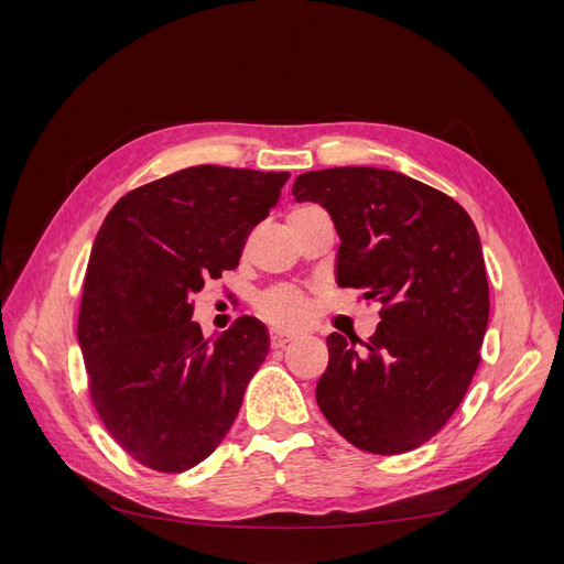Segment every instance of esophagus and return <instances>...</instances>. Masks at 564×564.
<instances>
[{
  "label": "esophagus",
  "mask_w": 564,
  "mask_h": 564,
  "mask_svg": "<svg viewBox=\"0 0 564 564\" xmlns=\"http://www.w3.org/2000/svg\"><path fill=\"white\" fill-rule=\"evenodd\" d=\"M289 340H294V334H284V332H270V348H284Z\"/></svg>",
  "instance_id": "34e87169"
}]
</instances>
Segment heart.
Returning a JSON list of instances; mask_svg holds the SVG:
<instances>
[{
    "label": "heart",
    "instance_id": "1",
    "mask_svg": "<svg viewBox=\"0 0 564 564\" xmlns=\"http://www.w3.org/2000/svg\"><path fill=\"white\" fill-rule=\"evenodd\" d=\"M317 212L322 209L313 207V204H303V207L289 212L286 224H296V220L308 218ZM256 311H259L263 319L275 324V327L292 329V327H301V324L308 319L311 299L305 296L301 289H294V286H272L265 294L259 296V301H256Z\"/></svg>",
    "mask_w": 564,
    "mask_h": 564
}]
</instances>
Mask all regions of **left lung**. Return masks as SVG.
I'll return each mask as SVG.
<instances>
[{"mask_svg":"<svg viewBox=\"0 0 564 564\" xmlns=\"http://www.w3.org/2000/svg\"><path fill=\"white\" fill-rule=\"evenodd\" d=\"M292 195L329 212L338 286L381 303L365 348L327 336L322 414L357 449L412 452L445 429L480 365L489 284L475 224L449 195L388 169L308 172Z\"/></svg>","mask_w":564,"mask_h":564,"instance_id":"obj_1","label":"left lung"}]
</instances>
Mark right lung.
I'll return each mask as SVG.
<instances>
[{
    "mask_svg": "<svg viewBox=\"0 0 564 564\" xmlns=\"http://www.w3.org/2000/svg\"><path fill=\"white\" fill-rule=\"evenodd\" d=\"M286 178L181 169L127 193L96 235L77 317L89 395L112 440L145 468L202 464L265 360L263 322L242 315L207 344L191 319L193 296L237 268Z\"/></svg>",
    "mask_w": 564,
    "mask_h": 564,
    "instance_id": "obj_1",
    "label": "right lung"
}]
</instances>
